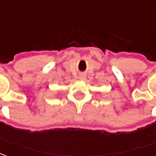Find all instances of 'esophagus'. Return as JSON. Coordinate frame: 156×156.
<instances>
[{"instance_id":"34e87169","label":"esophagus","mask_w":156,"mask_h":156,"mask_svg":"<svg viewBox=\"0 0 156 156\" xmlns=\"http://www.w3.org/2000/svg\"><path fill=\"white\" fill-rule=\"evenodd\" d=\"M85 77H86V75L85 74H83V73H81L79 75V79L80 80H84L85 79Z\"/></svg>"}]
</instances>
